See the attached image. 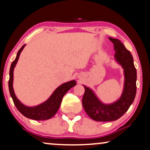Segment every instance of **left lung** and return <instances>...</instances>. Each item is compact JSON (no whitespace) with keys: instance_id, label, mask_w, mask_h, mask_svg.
I'll list each match as a JSON object with an SVG mask.
<instances>
[{"instance_id":"left-lung-1","label":"left lung","mask_w":150,"mask_h":150,"mask_svg":"<svg viewBox=\"0 0 150 150\" xmlns=\"http://www.w3.org/2000/svg\"><path fill=\"white\" fill-rule=\"evenodd\" d=\"M114 45L115 60L124 69V85L122 96L115 103L103 104L91 89L84 86L82 105L88 116L98 122L115 121L121 117L133 103L137 92V71L131 54L120 40L109 37Z\"/></svg>"}]
</instances>
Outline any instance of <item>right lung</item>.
Wrapping results in <instances>:
<instances>
[{
    "instance_id": "obj_1",
    "label": "right lung",
    "mask_w": 150,
    "mask_h": 150,
    "mask_svg": "<svg viewBox=\"0 0 150 150\" xmlns=\"http://www.w3.org/2000/svg\"><path fill=\"white\" fill-rule=\"evenodd\" d=\"M25 45L22 46L19 50L15 60L11 63V68L9 71V90L10 95L13 101L15 106L18 110L25 117L35 120H45L50 119L56 114L60 106L61 102L63 96L71 88L76 85V81L72 80L67 83H64L57 88L53 92L51 96L45 102L37 106L30 107L25 106L17 98L14 93L13 88V70L17 62H18L21 52L24 49Z\"/></svg>"
}]
</instances>
